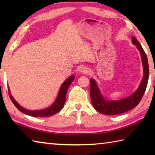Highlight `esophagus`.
Segmentation results:
<instances>
[{"label":"esophagus","instance_id":"obj_1","mask_svg":"<svg viewBox=\"0 0 155 155\" xmlns=\"http://www.w3.org/2000/svg\"><path fill=\"white\" fill-rule=\"evenodd\" d=\"M79 72L81 73H82V74H87L88 72H89V70L86 66H82V67L80 68Z\"/></svg>","mask_w":155,"mask_h":155}]
</instances>
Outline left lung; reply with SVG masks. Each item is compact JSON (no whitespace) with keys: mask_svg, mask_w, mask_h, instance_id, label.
Returning <instances> with one entry per match:
<instances>
[{"mask_svg":"<svg viewBox=\"0 0 155 155\" xmlns=\"http://www.w3.org/2000/svg\"><path fill=\"white\" fill-rule=\"evenodd\" d=\"M133 43L136 45L140 51L142 64L143 65V77L139 87L132 95L124 99L117 101H108L104 99L101 94L96 81L90 79V96L91 103L97 111L104 115H114L123 114L130 111L140 103L145 93L148 85L149 77V67L148 58L140 42L135 37L132 38Z\"/></svg>","mask_w":155,"mask_h":155,"instance_id":"left-lung-1","label":"left lung"}]
</instances>
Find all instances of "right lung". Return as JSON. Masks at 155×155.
<instances>
[{
    "label": "right lung",
    "mask_w": 155,
    "mask_h": 155,
    "mask_svg": "<svg viewBox=\"0 0 155 155\" xmlns=\"http://www.w3.org/2000/svg\"><path fill=\"white\" fill-rule=\"evenodd\" d=\"M74 79V76H71L68 79L64 81V83L62 84L61 88H60L59 92L58 94V96L56 99V101L54 103L52 104L48 108L43 110H39V111H29V110H27L21 107L19 104H18L16 101H15L13 98L12 96L11 95L9 90V95L12 103H14L15 107L20 111L22 113L25 114H27L30 115V116L33 117H48L51 116L54 114H56L57 113H58L59 111H61V109L64 107V105L65 102V98H66V93L68 91V87H70V84Z\"/></svg>",
    "instance_id": "obj_1"
}]
</instances>
